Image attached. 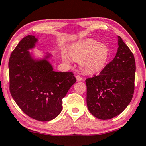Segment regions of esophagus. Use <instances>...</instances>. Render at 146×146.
<instances>
[{
	"instance_id": "1",
	"label": "esophagus",
	"mask_w": 146,
	"mask_h": 146,
	"mask_svg": "<svg viewBox=\"0 0 146 146\" xmlns=\"http://www.w3.org/2000/svg\"><path fill=\"white\" fill-rule=\"evenodd\" d=\"M76 79H77V82H80V81H82V77H81V76H79V75H76Z\"/></svg>"
}]
</instances>
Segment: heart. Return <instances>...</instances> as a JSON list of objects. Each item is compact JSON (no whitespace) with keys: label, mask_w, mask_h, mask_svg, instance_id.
<instances>
[{"label":"heart","mask_w":146,"mask_h":146,"mask_svg":"<svg viewBox=\"0 0 146 146\" xmlns=\"http://www.w3.org/2000/svg\"><path fill=\"white\" fill-rule=\"evenodd\" d=\"M70 54L75 60H82L81 67L86 73H95L104 68L109 57V49L104 44L88 40L75 46ZM64 58L69 60L67 56Z\"/></svg>","instance_id":"1"}]
</instances>
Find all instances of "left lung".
<instances>
[{
	"instance_id": "left-lung-1",
	"label": "left lung",
	"mask_w": 146,
	"mask_h": 146,
	"mask_svg": "<svg viewBox=\"0 0 146 146\" xmlns=\"http://www.w3.org/2000/svg\"><path fill=\"white\" fill-rule=\"evenodd\" d=\"M117 52L98 75L86 79L87 106L97 119L108 120L124 110L131 101L135 88L133 54L118 36Z\"/></svg>"
}]
</instances>
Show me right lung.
<instances>
[{"label":"right lung","instance_id":"right-lung-1","mask_svg":"<svg viewBox=\"0 0 146 146\" xmlns=\"http://www.w3.org/2000/svg\"><path fill=\"white\" fill-rule=\"evenodd\" d=\"M38 39L28 35L17 44L9 61V90L25 114L40 121H49L62 109V100L76 82L72 72H56L48 58L35 59L28 51Z\"/></svg>","mask_w":146,"mask_h":146}]
</instances>
